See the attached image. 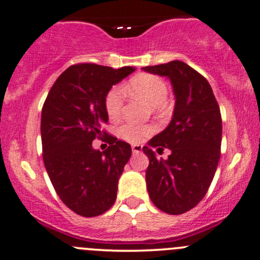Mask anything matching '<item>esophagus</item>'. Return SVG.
<instances>
[{
  "instance_id": "obj_1",
  "label": "esophagus",
  "mask_w": 260,
  "mask_h": 260,
  "mask_svg": "<svg viewBox=\"0 0 260 260\" xmlns=\"http://www.w3.org/2000/svg\"><path fill=\"white\" fill-rule=\"evenodd\" d=\"M132 152H133V154L141 153V152H142V145H139V144H133V145H132Z\"/></svg>"
}]
</instances>
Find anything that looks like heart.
Segmentation results:
<instances>
[{
	"label": "heart",
	"instance_id": "1",
	"mask_svg": "<svg viewBox=\"0 0 260 260\" xmlns=\"http://www.w3.org/2000/svg\"><path fill=\"white\" fill-rule=\"evenodd\" d=\"M128 88L133 95L138 96L144 100L149 106L159 107L167 101L168 98V85L161 78L152 74H139L129 81ZM124 93L122 87H113L108 91L105 101V106L110 117H117L121 113L122 107H123ZM152 133V128L149 125H142L127 122L118 128V136L122 139L128 142L143 141L145 137Z\"/></svg>",
	"mask_w": 260,
	"mask_h": 260
}]
</instances>
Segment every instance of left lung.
Returning <instances> with one entry per match:
<instances>
[{"instance_id": "obj_1", "label": "left lung", "mask_w": 260, "mask_h": 260, "mask_svg": "<svg viewBox=\"0 0 260 260\" xmlns=\"http://www.w3.org/2000/svg\"><path fill=\"white\" fill-rule=\"evenodd\" d=\"M143 70L169 79L175 98L170 123L143 147L149 158L148 193L159 210L181 215L204 199L215 176L222 141L221 112L209 81L184 61ZM156 146L171 149L167 161L156 159L151 148Z\"/></svg>"}]
</instances>
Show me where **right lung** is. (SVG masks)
<instances>
[{
	"label": "right lung",
	"mask_w": 260,
	"mask_h": 260,
	"mask_svg": "<svg viewBox=\"0 0 260 260\" xmlns=\"http://www.w3.org/2000/svg\"><path fill=\"white\" fill-rule=\"evenodd\" d=\"M133 71L132 67L73 65L56 79L43 105L45 169L61 201L84 217H95L112 207L132 154L129 144L112 136L105 152L93 149L92 141L105 133L101 127L108 121V91Z\"/></svg>",
	"instance_id": "right-lung-1"
}]
</instances>
